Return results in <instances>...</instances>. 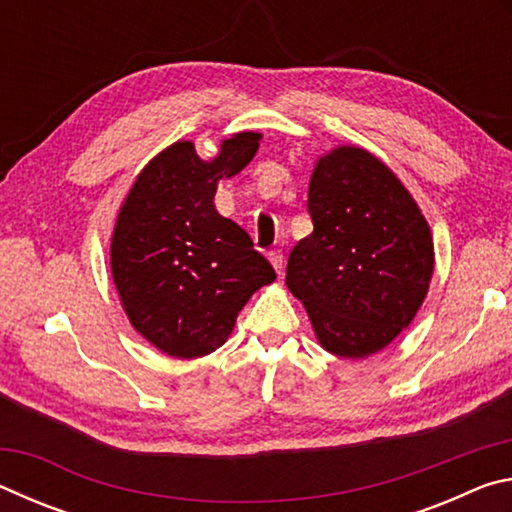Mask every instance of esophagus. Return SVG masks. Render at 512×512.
I'll use <instances>...</instances> for the list:
<instances>
[{
    "instance_id": "esophagus-1",
    "label": "esophagus",
    "mask_w": 512,
    "mask_h": 512,
    "mask_svg": "<svg viewBox=\"0 0 512 512\" xmlns=\"http://www.w3.org/2000/svg\"><path fill=\"white\" fill-rule=\"evenodd\" d=\"M268 259H271V264H273L275 271L282 273V268H284V255H282V250H271V253H268Z\"/></svg>"
}]
</instances>
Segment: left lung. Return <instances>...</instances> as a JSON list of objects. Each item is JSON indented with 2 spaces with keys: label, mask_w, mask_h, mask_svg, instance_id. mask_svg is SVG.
Here are the masks:
<instances>
[{
  "label": "left lung",
  "mask_w": 512,
  "mask_h": 512,
  "mask_svg": "<svg viewBox=\"0 0 512 512\" xmlns=\"http://www.w3.org/2000/svg\"><path fill=\"white\" fill-rule=\"evenodd\" d=\"M307 210L314 232L291 250L287 287L327 352L375 354L409 327L427 296L429 225L395 173L357 146L318 160Z\"/></svg>",
  "instance_id": "left-lung-1"
}]
</instances>
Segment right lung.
<instances>
[{"label": "right lung", "mask_w": 512, "mask_h": 512, "mask_svg": "<svg viewBox=\"0 0 512 512\" xmlns=\"http://www.w3.org/2000/svg\"><path fill=\"white\" fill-rule=\"evenodd\" d=\"M259 133H237L214 160L176 142L146 164L121 205L110 264L133 327L178 359L214 352L253 293L275 280L253 239L214 207L216 183L255 158Z\"/></svg>", "instance_id": "add662e5"}]
</instances>
